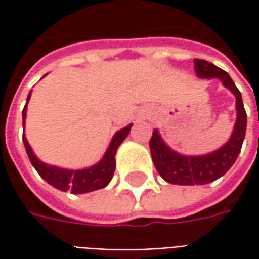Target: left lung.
<instances>
[{
    "label": "left lung",
    "instance_id": "left-lung-1",
    "mask_svg": "<svg viewBox=\"0 0 259 259\" xmlns=\"http://www.w3.org/2000/svg\"><path fill=\"white\" fill-rule=\"evenodd\" d=\"M194 69L198 77L219 79L226 89L233 93L236 97L237 119L234 123L233 133L225 146L217 151L198 157L182 155L179 152L174 151L170 147L166 146L157 129L152 132V137L150 140L152 162L155 165L158 174L162 176V179L172 185H206L219 179L236 162L247 129V113L241 100V93L236 87L232 77L225 70L204 59H194Z\"/></svg>",
    "mask_w": 259,
    "mask_h": 259
}]
</instances>
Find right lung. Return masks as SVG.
I'll return each instance as SVG.
<instances>
[{"label": "right lung", "instance_id": "1", "mask_svg": "<svg viewBox=\"0 0 259 259\" xmlns=\"http://www.w3.org/2000/svg\"><path fill=\"white\" fill-rule=\"evenodd\" d=\"M29 100H30V93L27 96L26 105L23 108V111H22L23 129H25L26 107H27ZM130 129H132V123L127 124L126 127L120 129L113 135L111 144H109L107 152L104 154V157H102L100 162H97L96 165H93L90 168L77 169V170L62 169L58 168V166H53V165L41 162L34 155L30 144L27 143L25 132H23V144H25L26 152L29 155L31 165L34 166V169L38 172V175L47 182L48 185H51L53 187H55V189H58L61 191H70L72 194H83V193H89V191L104 189L111 182L113 172H115V165H116L115 163V154L118 151V147L127 137Z\"/></svg>", "mask_w": 259, "mask_h": 259}]
</instances>
